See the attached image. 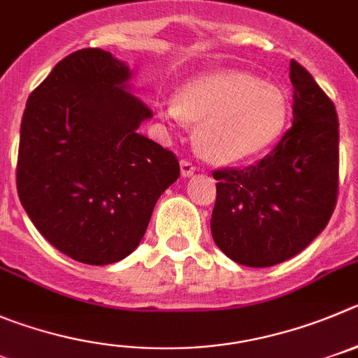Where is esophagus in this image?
Masks as SVG:
<instances>
[{
    "mask_svg": "<svg viewBox=\"0 0 358 358\" xmlns=\"http://www.w3.org/2000/svg\"><path fill=\"white\" fill-rule=\"evenodd\" d=\"M180 169H182V176L183 178H189V176H192L196 173V168L194 164L190 162V160H180Z\"/></svg>",
    "mask_w": 358,
    "mask_h": 358,
    "instance_id": "obj_1",
    "label": "esophagus"
}]
</instances>
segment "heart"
<instances>
[{"label": "heart", "mask_w": 358, "mask_h": 358, "mask_svg": "<svg viewBox=\"0 0 358 358\" xmlns=\"http://www.w3.org/2000/svg\"><path fill=\"white\" fill-rule=\"evenodd\" d=\"M286 93L249 73L215 72L190 79L175 102L160 106L169 122L199 123L196 146L213 162H240L268 150L286 127Z\"/></svg>", "instance_id": "1"}]
</instances>
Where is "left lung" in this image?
<instances>
[{"label": "left lung", "mask_w": 358, "mask_h": 358, "mask_svg": "<svg viewBox=\"0 0 358 358\" xmlns=\"http://www.w3.org/2000/svg\"><path fill=\"white\" fill-rule=\"evenodd\" d=\"M293 125L247 168L213 171V242L233 262L272 266L306 249L329 224L339 190L336 106L292 59Z\"/></svg>", "instance_id": "obj_1"}]
</instances>
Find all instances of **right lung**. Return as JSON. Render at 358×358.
<instances>
[{"label": "right lung", "instance_id": "add662e5", "mask_svg": "<svg viewBox=\"0 0 358 358\" xmlns=\"http://www.w3.org/2000/svg\"><path fill=\"white\" fill-rule=\"evenodd\" d=\"M129 79L111 52L81 49L33 90L22 115L19 199L43 238L86 265L127 258L180 176L175 153L138 132L153 113Z\"/></svg>", "mask_w": 358, "mask_h": 358}]
</instances>
